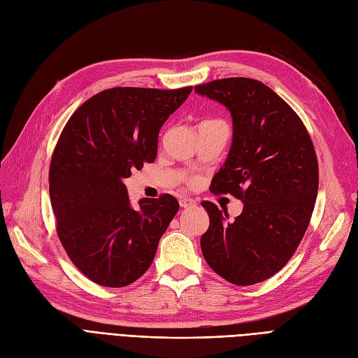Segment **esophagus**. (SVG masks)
<instances>
[{
    "mask_svg": "<svg viewBox=\"0 0 358 358\" xmlns=\"http://www.w3.org/2000/svg\"><path fill=\"white\" fill-rule=\"evenodd\" d=\"M179 204L182 208H189V207H195L196 201L189 199V196H182V199L179 200Z\"/></svg>",
    "mask_w": 358,
    "mask_h": 358,
    "instance_id": "1",
    "label": "esophagus"
}]
</instances>
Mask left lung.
Segmentation results:
<instances>
[{
	"mask_svg": "<svg viewBox=\"0 0 358 358\" xmlns=\"http://www.w3.org/2000/svg\"><path fill=\"white\" fill-rule=\"evenodd\" d=\"M194 90L229 110L232 143L212 191L243 201L234 220L201 203L210 219L201 252L216 274L250 286L289 262L310 224L318 192L314 146L296 113L261 81L224 78Z\"/></svg>",
	"mask_w": 358,
	"mask_h": 358,
	"instance_id": "left-lung-1",
	"label": "left lung"
}]
</instances>
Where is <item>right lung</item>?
Returning <instances> with one entry per match:
<instances>
[{
    "label": "right lung",
    "instance_id": "right-lung-1",
    "mask_svg": "<svg viewBox=\"0 0 358 358\" xmlns=\"http://www.w3.org/2000/svg\"><path fill=\"white\" fill-rule=\"evenodd\" d=\"M191 90H105L60 134L48 176L57 234L73 265L97 285L124 287L142 277L179 210L169 194L134 208L124 179L154 163L159 129Z\"/></svg>",
    "mask_w": 358,
    "mask_h": 358
}]
</instances>
